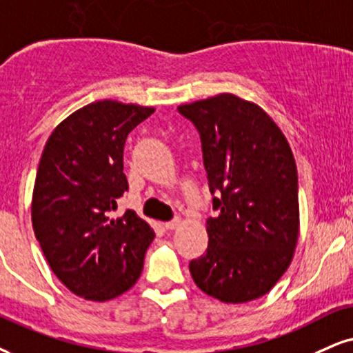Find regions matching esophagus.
Masks as SVG:
<instances>
[{"label":"esophagus","mask_w":353,"mask_h":353,"mask_svg":"<svg viewBox=\"0 0 353 353\" xmlns=\"http://www.w3.org/2000/svg\"><path fill=\"white\" fill-rule=\"evenodd\" d=\"M180 223H181L180 217H175V219H172V221H168V223H165V224H163V228H165V229H168V230L176 229L178 225H180Z\"/></svg>","instance_id":"obj_1"}]
</instances>
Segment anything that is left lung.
I'll return each instance as SVG.
<instances>
[{
  "instance_id": "left-lung-1",
  "label": "left lung",
  "mask_w": 353,
  "mask_h": 353,
  "mask_svg": "<svg viewBox=\"0 0 353 353\" xmlns=\"http://www.w3.org/2000/svg\"><path fill=\"white\" fill-rule=\"evenodd\" d=\"M201 139L216 217L206 254L190 262L193 280L223 303L267 294L298 241V172L285 136L256 104L217 94L178 108Z\"/></svg>"
}]
</instances>
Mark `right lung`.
I'll list each match as a JSON object with an SVG mask.
<instances>
[{
	"label": "right lung",
	"mask_w": 353,
	"mask_h": 353,
	"mask_svg": "<svg viewBox=\"0 0 353 353\" xmlns=\"http://www.w3.org/2000/svg\"><path fill=\"white\" fill-rule=\"evenodd\" d=\"M152 112L111 99L91 103L57 125L43 147L32 228L52 272L77 296L108 301L141 276L155 234L132 210H116L129 190L125 139Z\"/></svg>",
	"instance_id": "obj_1"
}]
</instances>
